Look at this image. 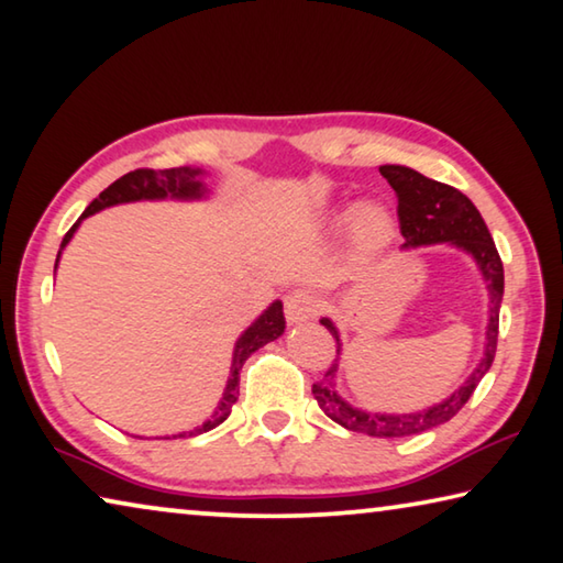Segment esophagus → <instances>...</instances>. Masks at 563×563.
Instances as JSON below:
<instances>
[{"instance_id":"obj_1","label":"esophagus","mask_w":563,"mask_h":563,"mask_svg":"<svg viewBox=\"0 0 563 563\" xmlns=\"http://www.w3.org/2000/svg\"><path fill=\"white\" fill-rule=\"evenodd\" d=\"M317 309H319V299L317 294H311L309 289H294L284 297V311H287L289 324L309 322V319L317 317Z\"/></svg>"}]
</instances>
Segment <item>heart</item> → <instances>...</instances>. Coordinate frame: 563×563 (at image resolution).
<instances>
[{
    "mask_svg": "<svg viewBox=\"0 0 563 563\" xmlns=\"http://www.w3.org/2000/svg\"><path fill=\"white\" fill-rule=\"evenodd\" d=\"M352 223V236L362 252H379L390 244L395 221L383 203H347L332 213V227L342 229Z\"/></svg>",
    "mask_w": 563,
    "mask_h": 563,
    "instance_id": "1",
    "label": "heart"
}]
</instances>
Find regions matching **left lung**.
Segmentation results:
<instances>
[{
	"mask_svg": "<svg viewBox=\"0 0 563 563\" xmlns=\"http://www.w3.org/2000/svg\"><path fill=\"white\" fill-rule=\"evenodd\" d=\"M379 173L387 178V184L397 194V216H400V231L405 236L402 249H418L430 244H448L455 246L473 256L475 266L486 282L488 289V327H486V347L483 357L468 379L457 387V390L445 397L443 402L432 405L428 410L418 412H372L360 410L350 405L344 397L336 393V369H340L342 342L340 332L330 317H322V322L336 342V360L334 365L324 372V379L311 385V395L324 410L327 418H332L336 426L347 428L352 432L372 438H408L438 428L455 418L483 375L490 369L493 357H496L498 344V311L500 299H504V264H500L498 249L493 244L490 233L483 216L475 209L468 196H463L457 188L438 184V180L426 178L422 173L408 166H379Z\"/></svg>",
	"mask_w": 563,
	"mask_h": 563,
	"instance_id": "8db88e82",
	"label": "left lung"
}]
</instances>
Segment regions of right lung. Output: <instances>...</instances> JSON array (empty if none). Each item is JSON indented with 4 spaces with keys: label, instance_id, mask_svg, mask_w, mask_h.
I'll return each instance as SVG.
<instances>
[{
    "label": "right lung",
    "instance_id": "1",
    "mask_svg": "<svg viewBox=\"0 0 563 563\" xmlns=\"http://www.w3.org/2000/svg\"><path fill=\"white\" fill-rule=\"evenodd\" d=\"M201 176H203V170L191 168V166L168 168V170L137 168V170L125 173L123 178H118L115 184H110L106 191L100 194V198H95L88 209H85L80 219H77L75 227L65 233L63 244H59V252H57V264H59V256H63V249L70 244V239L75 236V231L82 223V219H88V216L98 213L102 209H110V206H118V203L163 201V198H176V201H201V198L209 196ZM57 264H55V269H57ZM284 327H287V322H284V307H282V301L276 299L254 319L252 327H246L244 334L239 336L236 344H233L231 372H229L227 387H223L221 400H219V405H216V410L211 412V418L206 420L203 426L194 428L188 435H196V432H209L229 418L233 402L239 400V375H241V367H244V362L252 357L258 347H264V344L274 342L276 336H282ZM173 438H186V432H178V435H173Z\"/></svg>",
    "mask_w": 563,
    "mask_h": 563
}]
</instances>
